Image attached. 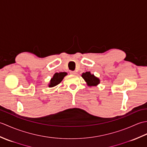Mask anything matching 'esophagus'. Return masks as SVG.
Returning a JSON list of instances; mask_svg holds the SVG:
<instances>
[{"instance_id":"34e87169","label":"esophagus","mask_w":147,"mask_h":147,"mask_svg":"<svg viewBox=\"0 0 147 147\" xmlns=\"http://www.w3.org/2000/svg\"><path fill=\"white\" fill-rule=\"evenodd\" d=\"M70 74H76V71H70Z\"/></svg>"}]
</instances>
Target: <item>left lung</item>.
<instances>
[{"instance_id":"8db88e82","label":"left lung","mask_w":147,"mask_h":147,"mask_svg":"<svg viewBox=\"0 0 147 147\" xmlns=\"http://www.w3.org/2000/svg\"><path fill=\"white\" fill-rule=\"evenodd\" d=\"M83 78L85 80L87 85L89 86H96L100 83V80L94 76V74H92L90 72H86L83 73L82 75Z\"/></svg>"}]
</instances>
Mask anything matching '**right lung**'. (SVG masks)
I'll list each match as a JSON object with an SVG mask.
<instances>
[{
	"label": "right lung",
	"mask_w": 147,
	"mask_h": 147,
	"mask_svg": "<svg viewBox=\"0 0 147 147\" xmlns=\"http://www.w3.org/2000/svg\"><path fill=\"white\" fill-rule=\"evenodd\" d=\"M67 75V73L65 72H61V73H56L54 74V76L50 81V83L49 84V87H54L58 84L60 83L62 80L64 79L65 76Z\"/></svg>",
	"instance_id": "add662e5"
}]
</instances>
